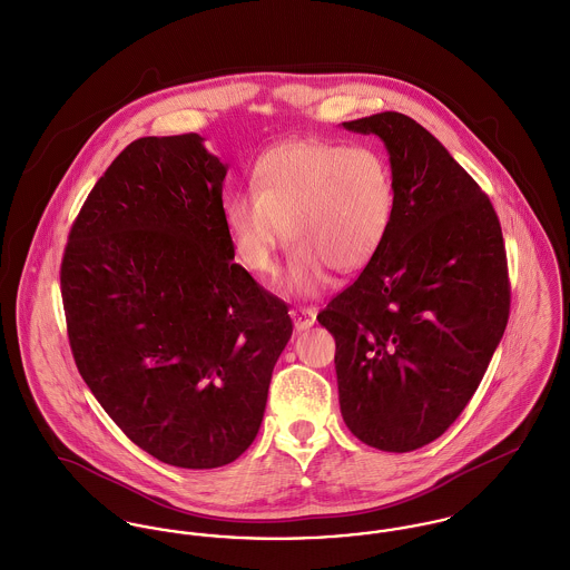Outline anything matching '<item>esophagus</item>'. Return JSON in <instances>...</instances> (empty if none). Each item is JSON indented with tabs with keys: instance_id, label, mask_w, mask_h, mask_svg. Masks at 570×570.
Returning <instances> with one entry per match:
<instances>
[{
	"instance_id": "esophagus-1",
	"label": "esophagus",
	"mask_w": 570,
	"mask_h": 570,
	"mask_svg": "<svg viewBox=\"0 0 570 570\" xmlns=\"http://www.w3.org/2000/svg\"><path fill=\"white\" fill-rule=\"evenodd\" d=\"M315 315H317V311L311 309V307H296V309H292L294 328L296 331H307V328L315 324Z\"/></svg>"
}]
</instances>
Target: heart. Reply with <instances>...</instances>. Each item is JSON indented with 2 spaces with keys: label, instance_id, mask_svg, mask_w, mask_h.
Instances as JSON below:
<instances>
[{
  "label": "heart",
  "instance_id": "b5f03b06",
  "mask_svg": "<svg viewBox=\"0 0 570 570\" xmlns=\"http://www.w3.org/2000/svg\"><path fill=\"white\" fill-rule=\"evenodd\" d=\"M253 191L224 200V226L239 263L257 274L276 272V250L294 246L285 287L317 294L328 267L353 274L374 259L396 215V183L387 156L344 141L296 139L255 160Z\"/></svg>",
  "mask_w": 570,
  "mask_h": 570
}]
</instances>
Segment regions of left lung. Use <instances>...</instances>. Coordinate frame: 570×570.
<instances>
[{"label": "left lung", "mask_w": 570, "mask_h": 570, "mask_svg": "<svg viewBox=\"0 0 570 570\" xmlns=\"http://www.w3.org/2000/svg\"><path fill=\"white\" fill-rule=\"evenodd\" d=\"M390 155L396 215L381 253L317 322L335 337L340 410L363 444L410 453L464 412L510 317L503 233L490 198L412 117L342 124Z\"/></svg>", "instance_id": "8db88e82"}]
</instances>
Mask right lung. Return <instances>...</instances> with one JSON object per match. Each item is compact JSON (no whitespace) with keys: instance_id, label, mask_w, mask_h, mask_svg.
<instances>
[{"instance_id":"add662e5","label":"right lung","mask_w":570,"mask_h":570,"mask_svg":"<svg viewBox=\"0 0 570 570\" xmlns=\"http://www.w3.org/2000/svg\"><path fill=\"white\" fill-rule=\"evenodd\" d=\"M228 165L196 132L126 146L60 265L76 365L112 422L169 466L219 468L257 438L287 305L235 263Z\"/></svg>"}]
</instances>
